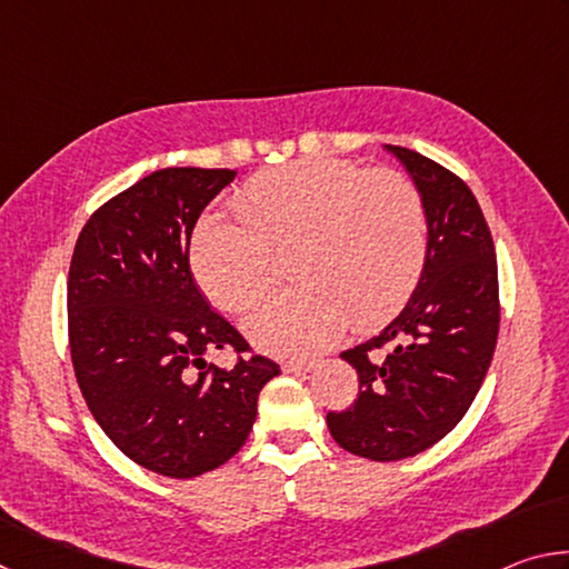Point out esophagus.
I'll use <instances>...</instances> for the list:
<instances>
[{
	"mask_svg": "<svg viewBox=\"0 0 569 569\" xmlns=\"http://www.w3.org/2000/svg\"><path fill=\"white\" fill-rule=\"evenodd\" d=\"M316 361L313 359H291L283 361V371L286 373H301V371H313Z\"/></svg>",
	"mask_w": 569,
	"mask_h": 569,
	"instance_id": "1",
	"label": "esophagus"
}]
</instances>
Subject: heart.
<instances>
[{
    "label": "heart",
    "mask_w": 569,
    "mask_h": 569,
    "mask_svg": "<svg viewBox=\"0 0 569 569\" xmlns=\"http://www.w3.org/2000/svg\"><path fill=\"white\" fill-rule=\"evenodd\" d=\"M236 218L206 213L190 240V268L210 303L243 313L291 256L301 286L268 298L243 329L258 349L308 356L351 323L373 329L399 313L427 263V208L393 170L366 172L336 158H306L261 172L233 198Z\"/></svg>",
    "instance_id": "b5f03b06"
}]
</instances>
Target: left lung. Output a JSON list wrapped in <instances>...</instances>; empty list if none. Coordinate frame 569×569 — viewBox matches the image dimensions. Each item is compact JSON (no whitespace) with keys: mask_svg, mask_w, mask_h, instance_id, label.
Instances as JSON below:
<instances>
[{"mask_svg":"<svg viewBox=\"0 0 569 569\" xmlns=\"http://www.w3.org/2000/svg\"><path fill=\"white\" fill-rule=\"evenodd\" d=\"M387 150L427 208V263L397 319L341 353L359 373V399L326 413L336 445L373 461L419 455L457 427L487 377L499 331L495 243L475 192L419 152Z\"/></svg>","mask_w":569,"mask_h":569,"instance_id":"8db88e82","label":"left lung"}]
</instances>
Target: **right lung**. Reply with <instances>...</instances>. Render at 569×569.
I'll return each mask as SVG.
<instances>
[{
	"label": "right lung",
	"mask_w": 569,
	"mask_h": 569,
	"mask_svg": "<svg viewBox=\"0 0 569 569\" xmlns=\"http://www.w3.org/2000/svg\"><path fill=\"white\" fill-rule=\"evenodd\" d=\"M236 170H156L94 210L74 243L67 323L80 391L124 457L200 477L246 445L258 393L281 373L266 356L233 369L206 351H248L190 273V236Z\"/></svg>",
	"instance_id": "right-lung-1"
}]
</instances>
